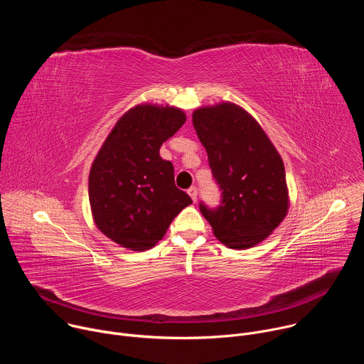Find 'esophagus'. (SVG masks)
<instances>
[{
    "mask_svg": "<svg viewBox=\"0 0 364 364\" xmlns=\"http://www.w3.org/2000/svg\"><path fill=\"white\" fill-rule=\"evenodd\" d=\"M187 193H188V196L191 197V200L196 203V201H197V188H196V187H190V188L187 190Z\"/></svg>",
    "mask_w": 364,
    "mask_h": 364,
    "instance_id": "34e87169",
    "label": "esophagus"
}]
</instances>
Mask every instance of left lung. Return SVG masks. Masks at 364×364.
<instances>
[{"mask_svg": "<svg viewBox=\"0 0 364 364\" xmlns=\"http://www.w3.org/2000/svg\"><path fill=\"white\" fill-rule=\"evenodd\" d=\"M193 125L222 190L218 209L200 203L201 215L228 247L261 243L289 207L279 152L257 121L232 102L196 109Z\"/></svg>", "mask_w": 364, "mask_h": 364, "instance_id": "1", "label": "left lung"}]
</instances>
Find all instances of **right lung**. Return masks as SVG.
Listing matches in <instances>:
<instances>
[{
  "instance_id": "obj_1",
  "label": "right lung",
  "mask_w": 364,
  "mask_h": 364,
  "mask_svg": "<svg viewBox=\"0 0 364 364\" xmlns=\"http://www.w3.org/2000/svg\"><path fill=\"white\" fill-rule=\"evenodd\" d=\"M186 122L174 107L136 105L125 112L100 146L89 173V203L97 229L131 250H146L191 204L176 187L174 167L160 146Z\"/></svg>"
}]
</instances>
